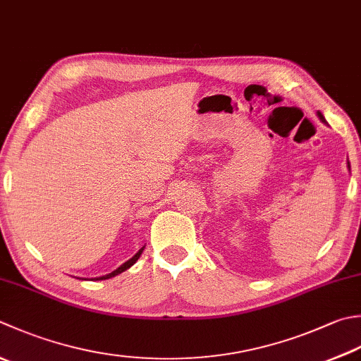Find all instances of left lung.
Segmentation results:
<instances>
[{
    "instance_id": "obj_1",
    "label": "left lung",
    "mask_w": 361,
    "mask_h": 361,
    "mask_svg": "<svg viewBox=\"0 0 361 361\" xmlns=\"http://www.w3.org/2000/svg\"><path fill=\"white\" fill-rule=\"evenodd\" d=\"M317 117H319V118L322 120V122L326 123V118H324V116L321 114V112H317ZM348 169H349V172H350V162H349V161H348Z\"/></svg>"
}]
</instances>
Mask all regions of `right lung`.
<instances>
[{
  "label": "right lung",
  "mask_w": 361,
  "mask_h": 361,
  "mask_svg": "<svg viewBox=\"0 0 361 361\" xmlns=\"http://www.w3.org/2000/svg\"><path fill=\"white\" fill-rule=\"evenodd\" d=\"M142 252H144V247L142 249H139V252L136 253V255L134 257H131L128 261H125V263L122 264V266H118L116 271H112L111 274H106V275H102V277H97V279H94V280H108V279H112V277H116V275H118V274H122V272H125L126 269H130V267L136 263V261L139 259V257L142 255ZM82 280H86V279H82Z\"/></svg>",
  "instance_id": "obj_1"
}]
</instances>
